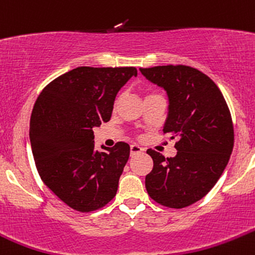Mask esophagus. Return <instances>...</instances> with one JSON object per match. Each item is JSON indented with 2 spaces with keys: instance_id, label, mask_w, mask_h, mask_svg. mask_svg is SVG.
<instances>
[{
  "instance_id": "esophagus-1",
  "label": "esophagus",
  "mask_w": 255,
  "mask_h": 255,
  "mask_svg": "<svg viewBox=\"0 0 255 255\" xmlns=\"http://www.w3.org/2000/svg\"><path fill=\"white\" fill-rule=\"evenodd\" d=\"M140 153H143V148L139 147V145L137 144H132L130 145V155H135V154H140Z\"/></svg>"
}]
</instances>
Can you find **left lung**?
<instances>
[{
  "mask_svg": "<svg viewBox=\"0 0 255 255\" xmlns=\"http://www.w3.org/2000/svg\"><path fill=\"white\" fill-rule=\"evenodd\" d=\"M139 71L167 92L163 133L178 139L174 157L147 150L153 169L145 175V188L157 203L184 208L203 198L228 164L234 144L231 112L218 86L196 68L169 65Z\"/></svg>",
  "mask_w": 255,
  "mask_h": 255,
  "instance_id": "obj_1",
  "label": "left lung"
}]
</instances>
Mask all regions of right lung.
Wrapping results in <instances>:
<instances>
[{
  "instance_id": "add662e5",
  "label": "right lung",
  "mask_w": 255,
  "mask_h": 255,
  "mask_svg": "<svg viewBox=\"0 0 255 255\" xmlns=\"http://www.w3.org/2000/svg\"><path fill=\"white\" fill-rule=\"evenodd\" d=\"M134 67H77L52 81L34 103L32 154L44 184L71 208L92 212L115 198L129 145L95 148L93 128L111 120Z\"/></svg>"
}]
</instances>
